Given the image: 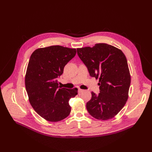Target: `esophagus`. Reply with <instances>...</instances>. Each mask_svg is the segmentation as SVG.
I'll return each mask as SVG.
<instances>
[{"mask_svg":"<svg viewBox=\"0 0 152 152\" xmlns=\"http://www.w3.org/2000/svg\"><path fill=\"white\" fill-rule=\"evenodd\" d=\"M84 91V90H83V89H79V94H80V93H83Z\"/></svg>","mask_w":152,"mask_h":152,"instance_id":"esophagus-1","label":"esophagus"}]
</instances>
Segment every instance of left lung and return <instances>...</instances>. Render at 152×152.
Listing matches in <instances>:
<instances>
[{"instance_id": "8db88e82", "label": "left lung", "mask_w": 152, "mask_h": 152, "mask_svg": "<svg viewBox=\"0 0 152 152\" xmlns=\"http://www.w3.org/2000/svg\"><path fill=\"white\" fill-rule=\"evenodd\" d=\"M78 56L91 77L99 79V93L92 92L87 111L98 120L113 118L126 104L131 84L127 59L121 49L104 43L78 48Z\"/></svg>"}]
</instances>
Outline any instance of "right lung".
<instances>
[{"mask_svg": "<svg viewBox=\"0 0 152 152\" xmlns=\"http://www.w3.org/2000/svg\"><path fill=\"white\" fill-rule=\"evenodd\" d=\"M76 49L61 46L39 48L31 54L25 75V87L31 107L49 122H58L71 112L69 100L77 94V88L58 86V77L75 56Z\"/></svg>", "mask_w": 152, "mask_h": 152, "instance_id": "obj_1", "label": "right lung"}]
</instances>
